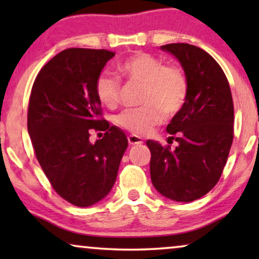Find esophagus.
I'll return each instance as SVG.
<instances>
[{"instance_id": "obj_1", "label": "esophagus", "mask_w": 259, "mask_h": 259, "mask_svg": "<svg viewBox=\"0 0 259 259\" xmlns=\"http://www.w3.org/2000/svg\"><path fill=\"white\" fill-rule=\"evenodd\" d=\"M128 143L130 145H132V146H136V145H141L143 144V139H141L140 137L136 136V134H131V136H128Z\"/></svg>"}]
</instances>
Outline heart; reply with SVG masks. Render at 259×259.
<instances>
[{"mask_svg": "<svg viewBox=\"0 0 259 259\" xmlns=\"http://www.w3.org/2000/svg\"><path fill=\"white\" fill-rule=\"evenodd\" d=\"M118 72L130 82L143 86L139 108H130L116 116V123L132 134H146L160 125L166 116H173L185 105L189 95V80L183 68L165 65L160 59L136 53L118 63ZM95 93L102 105L118 106L121 82L108 72H102L95 80Z\"/></svg>", "mask_w": 259, "mask_h": 259, "instance_id": "1", "label": "heart"}]
</instances>
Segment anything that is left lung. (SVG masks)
I'll use <instances>...</instances> for the list:
<instances>
[{"label": "left lung", "instance_id": "obj_1", "mask_svg": "<svg viewBox=\"0 0 259 259\" xmlns=\"http://www.w3.org/2000/svg\"><path fill=\"white\" fill-rule=\"evenodd\" d=\"M182 63L189 80L184 107L166 131L168 144L147 140L150 171L159 193L176 201H193L211 191L221 178L233 141V100L222 67L199 47L169 44L161 47Z\"/></svg>", "mask_w": 259, "mask_h": 259}]
</instances>
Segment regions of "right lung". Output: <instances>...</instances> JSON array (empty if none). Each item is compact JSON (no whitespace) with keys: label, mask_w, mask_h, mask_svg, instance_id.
<instances>
[{"label":"right lung","mask_w":259,"mask_h":259,"mask_svg":"<svg viewBox=\"0 0 259 259\" xmlns=\"http://www.w3.org/2000/svg\"><path fill=\"white\" fill-rule=\"evenodd\" d=\"M115 55L106 49L68 48L46 63L34 81L27 125L38 164L56 193L91 206L114 185L128 141L102 116L95 80ZM104 130L92 144V130Z\"/></svg>","instance_id":"add662e5"}]
</instances>
